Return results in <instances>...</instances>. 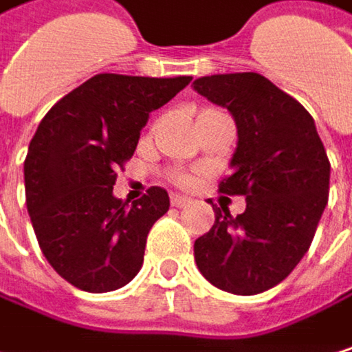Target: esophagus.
<instances>
[{
  "instance_id": "esophagus-1",
  "label": "esophagus",
  "mask_w": 352,
  "mask_h": 352,
  "mask_svg": "<svg viewBox=\"0 0 352 352\" xmlns=\"http://www.w3.org/2000/svg\"><path fill=\"white\" fill-rule=\"evenodd\" d=\"M170 204H173L175 208H186V206H190V204H192V200H190V198H186V196L173 194V196H170Z\"/></svg>"
}]
</instances>
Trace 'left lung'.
I'll use <instances>...</instances> for the list:
<instances>
[{
	"label": "left lung",
	"mask_w": 352,
	"mask_h": 352,
	"mask_svg": "<svg viewBox=\"0 0 352 352\" xmlns=\"http://www.w3.org/2000/svg\"><path fill=\"white\" fill-rule=\"evenodd\" d=\"M194 90L227 109L237 125L221 192L248 202L237 217L212 206L214 225L194 243L196 266L221 291L258 295L283 283L307 254L328 204L330 162L314 117L268 78L214 74L194 80Z\"/></svg>",
	"instance_id": "obj_1"
}]
</instances>
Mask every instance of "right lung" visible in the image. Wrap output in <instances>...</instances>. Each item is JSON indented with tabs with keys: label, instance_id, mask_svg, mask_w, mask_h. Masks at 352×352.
<instances>
[{
	"label": "right lung",
	"instance_id": "1",
	"mask_svg": "<svg viewBox=\"0 0 352 352\" xmlns=\"http://www.w3.org/2000/svg\"><path fill=\"white\" fill-rule=\"evenodd\" d=\"M190 80L96 74L38 123L24 160L26 208L43 256L69 285L109 293L140 272L168 194L154 186L129 206L113 196L117 168L131 158L150 113Z\"/></svg>",
	"mask_w": 352,
	"mask_h": 352
}]
</instances>
